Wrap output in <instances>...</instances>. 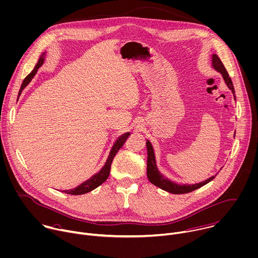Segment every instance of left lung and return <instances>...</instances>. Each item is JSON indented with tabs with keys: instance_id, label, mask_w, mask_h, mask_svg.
Masks as SVG:
<instances>
[{
	"instance_id": "8db88e82",
	"label": "left lung",
	"mask_w": 258,
	"mask_h": 258,
	"mask_svg": "<svg viewBox=\"0 0 258 258\" xmlns=\"http://www.w3.org/2000/svg\"><path fill=\"white\" fill-rule=\"evenodd\" d=\"M212 66L217 72H219L223 76V79H224L226 85L228 86V88L232 91L234 98H236L232 80L229 77L228 72L226 71L223 62L221 61V59L219 58V56L217 54L212 55ZM146 145H147V152H148V160H147V176H148V179L150 180L151 183H153L154 185L158 186L159 188H161V189H163L167 192L173 194V195L188 194V192H191V191H194L198 188H201L202 186L206 185L207 183H209L210 181H212L215 178V176H212V177L208 178L207 180L202 181L200 183H196V184H178L176 182L171 181L167 177L163 176L160 173V171L158 170L157 165H156L154 150H153V147H152L151 143L148 140H147Z\"/></svg>"
}]
</instances>
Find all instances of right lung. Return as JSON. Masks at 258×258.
<instances>
[{
    "label": "right lung",
    "mask_w": 258,
    "mask_h": 258,
    "mask_svg": "<svg viewBox=\"0 0 258 258\" xmlns=\"http://www.w3.org/2000/svg\"><path fill=\"white\" fill-rule=\"evenodd\" d=\"M45 52H43L36 66L34 67V69L32 70V72L27 75V77L24 79L21 87H20V90H19V93H18V98L20 97L22 91L24 90V88L26 87V86L31 82V80L33 79V77L35 76V74L37 73V70L42 66V63L44 62V58H45ZM131 134L130 133H125L123 135H121L120 137H118V139L115 141V143L113 144L111 150H110V153L108 155V158L104 164V166L100 169L99 172H97L96 174H94L91 178H89L88 180L84 181L83 183H81L80 185H78L77 187L73 188V189H69V190H63L64 194H68V195H73V196H80V195H84V194H87V192H90L92 191L93 189H95L96 187H98L99 185H101L109 176V173H110V167H111V163H112V160L114 158V156L116 155V153L118 152V150L123 146L125 140L128 138Z\"/></svg>",
    "instance_id": "add662e5"
}]
</instances>
